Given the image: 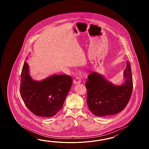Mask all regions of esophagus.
Wrapping results in <instances>:
<instances>
[{
	"label": "esophagus",
	"instance_id": "esophagus-1",
	"mask_svg": "<svg viewBox=\"0 0 149 149\" xmlns=\"http://www.w3.org/2000/svg\"><path fill=\"white\" fill-rule=\"evenodd\" d=\"M81 82V80H80V78L79 77H77L76 79L73 80V84H80Z\"/></svg>",
	"mask_w": 149,
	"mask_h": 149
}]
</instances>
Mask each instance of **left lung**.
<instances>
[{
    "mask_svg": "<svg viewBox=\"0 0 149 149\" xmlns=\"http://www.w3.org/2000/svg\"><path fill=\"white\" fill-rule=\"evenodd\" d=\"M124 83L116 85L96 72L90 74L86 82L87 103L92 113L97 117L113 115L123 111L130 101L133 91L130 63L127 61Z\"/></svg>",
    "mask_w": 149,
    "mask_h": 149,
    "instance_id": "obj_1",
    "label": "left lung"
}]
</instances>
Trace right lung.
Here are the masks:
<instances>
[{"instance_id": "right-lung-1", "label": "right lung", "mask_w": 149, "mask_h": 149, "mask_svg": "<svg viewBox=\"0 0 149 149\" xmlns=\"http://www.w3.org/2000/svg\"><path fill=\"white\" fill-rule=\"evenodd\" d=\"M72 79L66 74H53L40 81L29 74L24 62L21 75L20 94L29 110L43 117L54 116L62 108L72 85Z\"/></svg>"}]
</instances>
